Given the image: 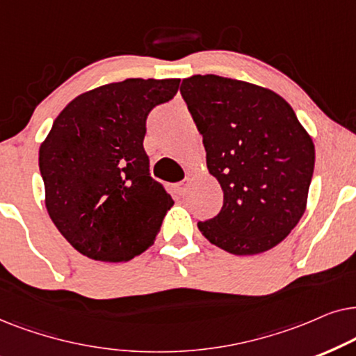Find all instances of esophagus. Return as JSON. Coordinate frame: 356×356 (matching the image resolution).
<instances>
[{"mask_svg": "<svg viewBox=\"0 0 356 356\" xmlns=\"http://www.w3.org/2000/svg\"><path fill=\"white\" fill-rule=\"evenodd\" d=\"M186 193H187V182H181L175 186V195H177L179 198L186 197Z\"/></svg>", "mask_w": 356, "mask_h": 356, "instance_id": "obj_1", "label": "esophagus"}]
</instances>
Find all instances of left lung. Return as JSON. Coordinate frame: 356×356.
<instances>
[{"mask_svg":"<svg viewBox=\"0 0 356 356\" xmlns=\"http://www.w3.org/2000/svg\"><path fill=\"white\" fill-rule=\"evenodd\" d=\"M181 94L222 191L221 211L198 229L234 255L280 244L306 210L314 172V143L295 111L267 88L216 74L186 78Z\"/></svg>","mask_w":356,"mask_h":356,"instance_id":"left-lung-1","label":"left lung"}]
</instances>
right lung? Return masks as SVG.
<instances>
[{
    "mask_svg": "<svg viewBox=\"0 0 356 356\" xmlns=\"http://www.w3.org/2000/svg\"><path fill=\"white\" fill-rule=\"evenodd\" d=\"M179 83L130 78L79 94L40 145L47 211L86 257L127 262L154 243L174 200L149 175L146 117Z\"/></svg>",
    "mask_w": 356,
    "mask_h": 356,
    "instance_id": "right-lung-1",
    "label": "right lung"
}]
</instances>
